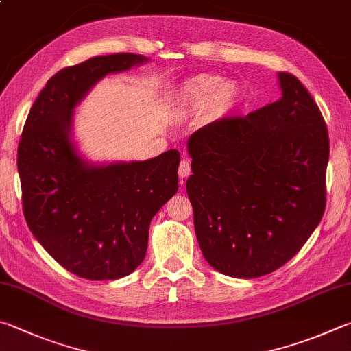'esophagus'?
I'll list each match as a JSON object with an SVG mask.
<instances>
[{
  "label": "esophagus",
  "mask_w": 351,
  "mask_h": 351,
  "mask_svg": "<svg viewBox=\"0 0 351 351\" xmlns=\"http://www.w3.org/2000/svg\"><path fill=\"white\" fill-rule=\"evenodd\" d=\"M190 173H192V167H190V161L187 158H184L180 167H178V175H180L181 180H184V178H187Z\"/></svg>",
  "instance_id": "esophagus-1"
}]
</instances>
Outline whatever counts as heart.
<instances>
[{
    "label": "heart",
    "instance_id": "b5f03b06",
    "mask_svg": "<svg viewBox=\"0 0 351 351\" xmlns=\"http://www.w3.org/2000/svg\"><path fill=\"white\" fill-rule=\"evenodd\" d=\"M241 101V88L234 81H222L219 75L201 73L184 81L175 95L178 114H193L208 109L216 114L230 113Z\"/></svg>",
    "mask_w": 351,
    "mask_h": 351
}]
</instances>
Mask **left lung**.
<instances>
[{"label":"left lung","mask_w":351,"mask_h":351,"mask_svg":"<svg viewBox=\"0 0 351 351\" xmlns=\"http://www.w3.org/2000/svg\"><path fill=\"white\" fill-rule=\"evenodd\" d=\"M278 78L276 103L216 119L187 143L197 242L207 263L233 278L264 276L289 263L326 210V121L296 76Z\"/></svg>","instance_id":"left-lung-1"}]
</instances>
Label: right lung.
Segmentation results:
<instances>
[{
	"instance_id": "obj_1",
	"label": "right lung",
	"mask_w": 351,
	"mask_h": 351,
	"mask_svg": "<svg viewBox=\"0 0 351 351\" xmlns=\"http://www.w3.org/2000/svg\"><path fill=\"white\" fill-rule=\"evenodd\" d=\"M147 58L95 56L60 70L38 95L18 145L23 210L56 263L92 281L130 275L147 252L150 221L178 192L180 152L147 161L95 165L76 152L73 109L109 73Z\"/></svg>"
}]
</instances>
